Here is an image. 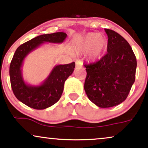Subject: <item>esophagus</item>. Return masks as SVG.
Instances as JSON below:
<instances>
[{
  "mask_svg": "<svg viewBox=\"0 0 148 148\" xmlns=\"http://www.w3.org/2000/svg\"><path fill=\"white\" fill-rule=\"evenodd\" d=\"M83 65V63L80 60H76V67H81Z\"/></svg>",
  "mask_w": 148,
  "mask_h": 148,
  "instance_id": "obj_1",
  "label": "esophagus"
}]
</instances>
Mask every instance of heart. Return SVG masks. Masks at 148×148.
Instances as JSON below:
<instances>
[{
    "label": "heart",
    "mask_w": 148,
    "mask_h": 148,
    "mask_svg": "<svg viewBox=\"0 0 148 148\" xmlns=\"http://www.w3.org/2000/svg\"><path fill=\"white\" fill-rule=\"evenodd\" d=\"M107 41L103 35L98 33H89L78 44L76 51L78 53H85L89 51L88 58L95 61L100 58L106 48Z\"/></svg>",
    "instance_id": "1"
}]
</instances>
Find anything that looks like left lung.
I'll return each instance as SVG.
<instances>
[{"label": "left lung", "instance_id": "8db88e82", "mask_svg": "<svg viewBox=\"0 0 148 148\" xmlns=\"http://www.w3.org/2000/svg\"><path fill=\"white\" fill-rule=\"evenodd\" d=\"M108 36L107 53L98 61L85 64L84 89L88 98L98 107L121 104L135 80L136 59L131 46L119 33L104 29Z\"/></svg>", "mask_w": 148, "mask_h": 148}]
</instances>
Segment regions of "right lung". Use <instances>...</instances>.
Here are the masks:
<instances>
[{
  "mask_svg": "<svg viewBox=\"0 0 148 148\" xmlns=\"http://www.w3.org/2000/svg\"><path fill=\"white\" fill-rule=\"evenodd\" d=\"M66 37L63 32L41 35L17 48L9 66V76L15 96L23 104L41 110L52 106L60 99L65 81L74 72L75 63L56 65L44 83L38 86L27 85L24 81L21 68L25 57L41 44L44 42L60 44Z\"/></svg>",
  "mask_w": 148,
  "mask_h": 148,
  "instance_id": "right-lung-1",
  "label": "right lung"
}]
</instances>
